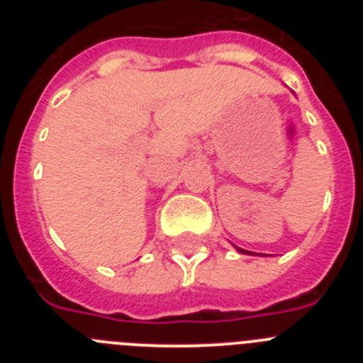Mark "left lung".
<instances>
[{"mask_svg":"<svg viewBox=\"0 0 363 363\" xmlns=\"http://www.w3.org/2000/svg\"><path fill=\"white\" fill-rule=\"evenodd\" d=\"M234 247H236V245H234ZM236 251L242 252V255H252L251 251H245V249H240V247H236ZM256 256H259V255H256Z\"/></svg>","mask_w":363,"mask_h":363,"instance_id":"8db88e82","label":"left lung"}]
</instances>
